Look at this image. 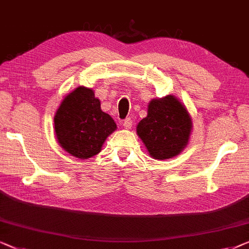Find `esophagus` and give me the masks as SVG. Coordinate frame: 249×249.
<instances>
[{
  "instance_id": "34e87169",
  "label": "esophagus",
  "mask_w": 249,
  "mask_h": 249,
  "mask_svg": "<svg viewBox=\"0 0 249 249\" xmlns=\"http://www.w3.org/2000/svg\"><path fill=\"white\" fill-rule=\"evenodd\" d=\"M132 125H133V122H132V120L129 117L126 118V120L123 122V126H124L125 128H131Z\"/></svg>"
}]
</instances>
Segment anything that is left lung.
Segmentation results:
<instances>
[{
	"label": "left lung",
	"mask_w": 249,
	"mask_h": 249,
	"mask_svg": "<svg viewBox=\"0 0 249 249\" xmlns=\"http://www.w3.org/2000/svg\"><path fill=\"white\" fill-rule=\"evenodd\" d=\"M192 118L175 96L152 99L148 115L136 126V133L152 158L164 160L179 155L188 144Z\"/></svg>",
	"instance_id": "left-lung-1"
}]
</instances>
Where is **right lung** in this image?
I'll list each match as a JSON object with an SVG mask.
<instances>
[{"instance_id":"add662e5","label":"right lung","mask_w":249,"mask_h":249,"mask_svg":"<svg viewBox=\"0 0 249 249\" xmlns=\"http://www.w3.org/2000/svg\"><path fill=\"white\" fill-rule=\"evenodd\" d=\"M54 126L59 145L79 159L98 155L107 136L117 128L113 118L101 110L93 90L86 87L74 89L62 100Z\"/></svg>"}]
</instances>
